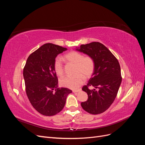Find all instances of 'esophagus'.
Masks as SVG:
<instances>
[{"label":"esophagus","instance_id":"34e87169","mask_svg":"<svg viewBox=\"0 0 145 145\" xmlns=\"http://www.w3.org/2000/svg\"><path fill=\"white\" fill-rule=\"evenodd\" d=\"M81 91V89H77V90H72V93H78V92Z\"/></svg>","mask_w":145,"mask_h":145}]
</instances>
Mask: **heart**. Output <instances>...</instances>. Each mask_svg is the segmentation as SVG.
Returning <instances> with one entry per match:
<instances>
[{"label":"heart","mask_w":145,"mask_h":145,"mask_svg":"<svg viewBox=\"0 0 145 145\" xmlns=\"http://www.w3.org/2000/svg\"><path fill=\"white\" fill-rule=\"evenodd\" d=\"M65 59L69 63L75 65L74 73L72 76H66L61 78L60 84L64 87L75 89L82 85L85 80L86 77H89L94 70V62L89 56H83L77 51H71L65 56ZM54 70L59 76H62L64 69L62 59L57 57L54 61Z\"/></svg>","instance_id":"obj_1"}]
</instances>
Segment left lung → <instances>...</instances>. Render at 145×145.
<instances>
[{"instance_id": "obj_1", "label": "left lung", "mask_w": 145, "mask_h": 145, "mask_svg": "<svg viewBox=\"0 0 145 145\" xmlns=\"http://www.w3.org/2000/svg\"><path fill=\"white\" fill-rule=\"evenodd\" d=\"M93 59L94 70L92 77L82 90L88 99L81 103L82 108L91 114H99L109 108L114 101L121 82V69L118 61L108 48L99 42H91L76 47ZM91 86L95 88L89 90Z\"/></svg>"}]
</instances>
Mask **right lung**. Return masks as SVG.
Segmentation results:
<instances>
[{"label": "right lung", "instance_id": "obj_1", "mask_svg": "<svg viewBox=\"0 0 145 145\" xmlns=\"http://www.w3.org/2000/svg\"><path fill=\"white\" fill-rule=\"evenodd\" d=\"M67 48L52 43L40 46L27 59L24 68L26 93L31 104L41 114L52 116L62 110L72 91L58 87L54 61Z\"/></svg>", "mask_w": 145, "mask_h": 145}]
</instances>
